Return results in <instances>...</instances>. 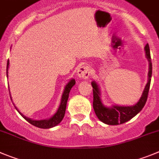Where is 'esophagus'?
Here are the masks:
<instances>
[{
    "instance_id": "1",
    "label": "esophagus",
    "mask_w": 159,
    "mask_h": 159,
    "mask_svg": "<svg viewBox=\"0 0 159 159\" xmlns=\"http://www.w3.org/2000/svg\"><path fill=\"white\" fill-rule=\"evenodd\" d=\"M91 74V68L89 65H81L77 69V75L80 79H88Z\"/></svg>"
}]
</instances>
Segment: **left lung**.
<instances>
[{
  "label": "left lung",
  "mask_w": 159,
  "mask_h": 159,
  "mask_svg": "<svg viewBox=\"0 0 159 159\" xmlns=\"http://www.w3.org/2000/svg\"><path fill=\"white\" fill-rule=\"evenodd\" d=\"M146 57L149 63V72H148V84L145 86L143 94L139 101L133 106H118L113 105L107 107L102 103L101 99V91L98 84L95 81L91 82L93 87V108L98 118L102 122L109 125H116L124 124L137 115L143 108L148 100V92L151 85V75H152V63H151V53H150L149 45L147 44L144 47Z\"/></svg>",
  "instance_id": "left-lung-1"
}]
</instances>
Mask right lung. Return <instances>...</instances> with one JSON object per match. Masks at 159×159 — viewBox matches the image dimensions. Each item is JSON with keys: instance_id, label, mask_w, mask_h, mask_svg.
Instances as JSON below:
<instances>
[{"instance_id": "right-lung-1", "label": "right lung", "mask_w": 159, "mask_h": 159, "mask_svg": "<svg viewBox=\"0 0 159 159\" xmlns=\"http://www.w3.org/2000/svg\"><path fill=\"white\" fill-rule=\"evenodd\" d=\"M8 67H9V61H8V63H7V77L8 76ZM75 84V80L74 79L70 80L69 82L66 84V86L65 87V89H64L63 94L61 96V103H60V106L58 107L56 113L53 115V116L49 117L48 119H44V120H33L31 118H29L27 116H25L22 113H20V110L16 108V106L14 105L16 110L18 111V113L23 116V118L25 119L27 121H28L29 123L31 124L32 125H34L35 127L40 128V129H50V128H53L57 126L58 124H60L61 122V120H63L64 116H65V110H66V105L67 102H68V96H69V92L72 89V87H73ZM10 94V91H9ZM10 98L11 99V96L10 94Z\"/></svg>"}]
</instances>
